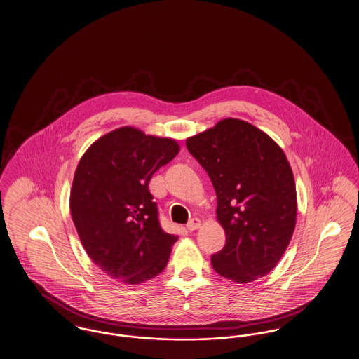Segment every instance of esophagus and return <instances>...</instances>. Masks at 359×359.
<instances>
[{
  "label": "esophagus",
  "mask_w": 359,
  "mask_h": 359,
  "mask_svg": "<svg viewBox=\"0 0 359 359\" xmlns=\"http://www.w3.org/2000/svg\"><path fill=\"white\" fill-rule=\"evenodd\" d=\"M201 219H198V218H194V219H191L189 222L187 223V229L189 231H194V230H198L199 227H201Z\"/></svg>",
  "instance_id": "esophagus-1"
}]
</instances>
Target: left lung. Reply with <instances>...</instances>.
Listing matches in <instances>:
<instances>
[{
    "label": "left lung",
    "instance_id": "1",
    "mask_svg": "<svg viewBox=\"0 0 359 359\" xmlns=\"http://www.w3.org/2000/svg\"><path fill=\"white\" fill-rule=\"evenodd\" d=\"M188 152L217 192V219L226 233L214 271L245 284L273 271L290 245L297 212L293 173L283 149L252 123L219 121L188 137Z\"/></svg>",
    "mask_w": 359,
    "mask_h": 359
}]
</instances>
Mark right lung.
I'll return each instance as SVG.
<instances>
[{
  "instance_id": "obj_1",
  "label": "right lung",
  "mask_w": 359,
  "mask_h": 359,
  "mask_svg": "<svg viewBox=\"0 0 359 359\" xmlns=\"http://www.w3.org/2000/svg\"><path fill=\"white\" fill-rule=\"evenodd\" d=\"M179 151L172 138L123 126L82 156L69 194L71 217L86 253L110 278L136 285L167 266L177 236L161 229L148 186Z\"/></svg>"
}]
</instances>
